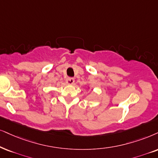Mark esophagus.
I'll return each mask as SVG.
<instances>
[{"label": "esophagus", "instance_id": "34e87169", "mask_svg": "<svg viewBox=\"0 0 158 158\" xmlns=\"http://www.w3.org/2000/svg\"><path fill=\"white\" fill-rule=\"evenodd\" d=\"M65 82H66L67 84H69V85H73V84L74 83V79H73V78H71V77L67 78L66 80H65Z\"/></svg>", "mask_w": 158, "mask_h": 158}]
</instances>
